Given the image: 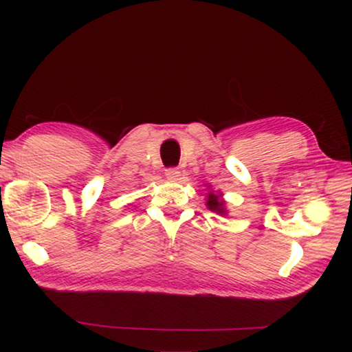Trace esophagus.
Returning <instances> with one entry per match:
<instances>
[{
  "label": "esophagus",
  "instance_id": "34e87169",
  "mask_svg": "<svg viewBox=\"0 0 352 352\" xmlns=\"http://www.w3.org/2000/svg\"><path fill=\"white\" fill-rule=\"evenodd\" d=\"M165 176H166V179H170V181H177L181 176V171L177 170V168H168V170L165 171Z\"/></svg>",
  "mask_w": 352,
  "mask_h": 352
}]
</instances>
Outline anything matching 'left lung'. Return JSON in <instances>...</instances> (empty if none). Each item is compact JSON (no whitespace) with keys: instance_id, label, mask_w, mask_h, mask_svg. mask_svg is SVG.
Wrapping results in <instances>:
<instances>
[{"instance_id":"obj_1","label":"left lung","mask_w":352,"mask_h":352,"mask_svg":"<svg viewBox=\"0 0 352 352\" xmlns=\"http://www.w3.org/2000/svg\"><path fill=\"white\" fill-rule=\"evenodd\" d=\"M223 195V194H221ZM206 206H208L210 211H214V213L218 214H224V208H223V200L219 199L218 195L213 194V192H210L208 194V200H206Z\"/></svg>"}]
</instances>
